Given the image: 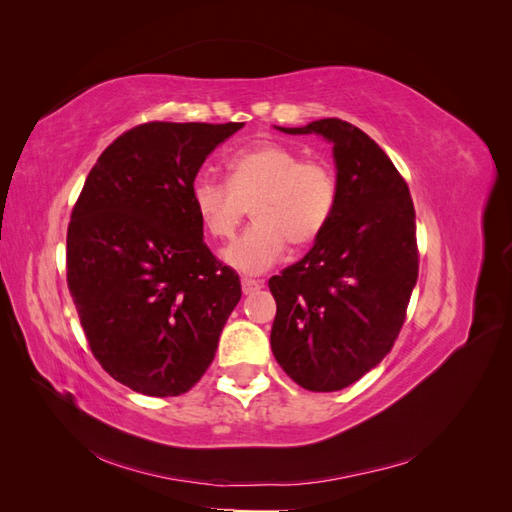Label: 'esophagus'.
<instances>
[{
  "instance_id": "34e87169",
  "label": "esophagus",
  "mask_w": 512,
  "mask_h": 512,
  "mask_svg": "<svg viewBox=\"0 0 512 512\" xmlns=\"http://www.w3.org/2000/svg\"><path fill=\"white\" fill-rule=\"evenodd\" d=\"M241 288H243V294H252V292L262 288V282L260 280H252V277H243Z\"/></svg>"
}]
</instances>
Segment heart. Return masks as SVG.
Here are the masks:
<instances>
[{
  "mask_svg": "<svg viewBox=\"0 0 512 512\" xmlns=\"http://www.w3.org/2000/svg\"><path fill=\"white\" fill-rule=\"evenodd\" d=\"M333 170L280 143H258L226 160V183L200 177L192 205L211 239L228 241L245 220L254 224L224 250V262L241 273H262L286 250L312 245L327 230L335 209Z\"/></svg>",
  "mask_w": 512,
  "mask_h": 512,
  "instance_id": "b5f03b06",
  "label": "heart"
}]
</instances>
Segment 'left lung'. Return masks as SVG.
Listing matches in <instances>:
<instances>
[{
  "instance_id": "1",
  "label": "left lung",
  "mask_w": 512,
  "mask_h": 512,
  "mask_svg": "<svg viewBox=\"0 0 512 512\" xmlns=\"http://www.w3.org/2000/svg\"><path fill=\"white\" fill-rule=\"evenodd\" d=\"M286 134L333 143L337 198L327 230L269 280L277 303L271 348L307 391H342L391 352L418 277L414 205L406 179L348 121L318 119Z\"/></svg>"
}]
</instances>
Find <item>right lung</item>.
<instances>
[{
	"label": "right lung",
	"mask_w": 512,
	"mask_h": 512,
	"mask_svg": "<svg viewBox=\"0 0 512 512\" xmlns=\"http://www.w3.org/2000/svg\"><path fill=\"white\" fill-rule=\"evenodd\" d=\"M243 123L149 121L89 170L68 224V288L96 361L149 397L188 393L241 299L192 205L209 153Z\"/></svg>",
	"instance_id": "1"
}]
</instances>
